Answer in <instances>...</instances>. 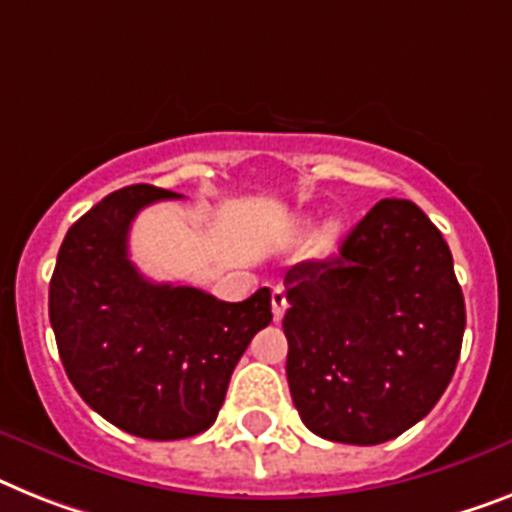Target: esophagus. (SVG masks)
<instances>
[{
  "label": "esophagus",
  "instance_id": "1",
  "mask_svg": "<svg viewBox=\"0 0 512 512\" xmlns=\"http://www.w3.org/2000/svg\"><path fill=\"white\" fill-rule=\"evenodd\" d=\"M287 308V295L282 287H274L272 290V314H274V322H280L282 314H285Z\"/></svg>",
  "mask_w": 512,
  "mask_h": 512
}]
</instances>
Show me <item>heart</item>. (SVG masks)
I'll return each instance as SVG.
<instances>
[{
    "instance_id": "obj_1",
    "label": "heart",
    "mask_w": 512,
    "mask_h": 512,
    "mask_svg": "<svg viewBox=\"0 0 512 512\" xmlns=\"http://www.w3.org/2000/svg\"><path fill=\"white\" fill-rule=\"evenodd\" d=\"M324 238H327V240H329V232H327V235H324Z\"/></svg>"
}]
</instances>
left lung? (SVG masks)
<instances>
[{"instance_id": "obj_1", "label": "left lung", "mask_w": 512, "mask_h": 512, "mask_svg": "<svg viewBox=\"0 0 512 512\" xmlns=\"http://www.w3.org/2000/svg\"><path fill=\"white\" fill-rule=\"evenodd\" d=\"M287 384L329 442L379 445L432 411L453 379L466 303L424 211L382 198L340 253L285 274Z\"/></svg>"}]
</instances>
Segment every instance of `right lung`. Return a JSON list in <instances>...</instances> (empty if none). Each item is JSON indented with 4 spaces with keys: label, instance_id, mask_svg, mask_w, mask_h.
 Returning <instances> with one entry per match:
<instances>
[{
    "label": "right lung",
    "instance_id": "right-lung-1",
    "mask_svg": "<svg viewBox=\"0 0 512 512\" xmlns=\"http://www.w3.org/2000/svg\"><path fill=\"white\" fill-rule=\"evenodd\" d=\"M180 198L128 185L67 230L49 282V322L78 395L122 432L185 439L206 432L225 403L232 369L272 322V293L217 301L190 285L146 280L128 256L135 214Z\"/></svg>",
    "mask_w": 512,
    "mask_h": 512
}]
</instances>
